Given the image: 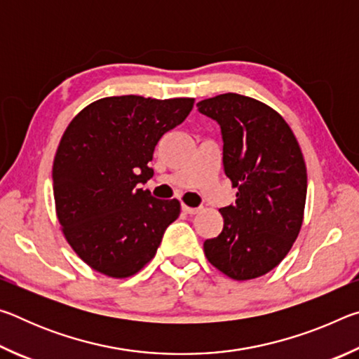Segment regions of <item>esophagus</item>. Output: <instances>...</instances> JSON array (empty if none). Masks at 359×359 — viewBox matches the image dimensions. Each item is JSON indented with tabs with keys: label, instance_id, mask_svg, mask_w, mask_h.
Returning a JSON list of instances; mask_svg holds the SVG:
<instances>
[{
	"label": "esophagus",
	"instance_id": "obj_1",
	"mask_svg": "<svg viewBox=\"0 0 359 359\" xmlns=\"http://www.w3.org/2000/svg\"><path fill=\"white\" fill-rule=\"evenodd\" d=\"M182 210H184L185 214H190V215L198 214V212H199L198 208H190V205H187V204H182Z\"/></svg>",
	"mask_w": 359,
	"mask_h": 359
}]
</instances>
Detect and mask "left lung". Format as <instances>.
<instances>
[{
  "mask_svg": "<svg viewBox=\"0 0 359 359\" xmlns=\"http://www.w3.org/2000/svg\"><path fill=\"white\" fill-rule=\"evenodd\" d=\"M220 125L224 174L238 188L220 209L223 231L204 242L209 263L234 280L267 274L287 257L301 231L307 171L299 144L274 109L224 93L198 102Z\"/></svg>",
  "mask_w": 359,
  "mask_h": 359,
  "instance_id": "obj_1",
  "label": "left lung"
}]
</instances>
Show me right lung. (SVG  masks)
<instances>
[{"label": "right lung", "instance_id": "add662e5", "mask_svg": "<svg viewBox=\"0 0 359 359\" xmlns=\"http://www.w3.org/2000/svg\"><path fill=\"white\" fill-rule=\"evenodd\" d=\"M193 98L109 96L82 109L53 160V196L68 244L95 271L136 274L155 257L180 214L177 199H156L145 184L155 145L191 112Z\"/></svg>", "mask_w": 359, "mask_h": 359}]
</instances>
